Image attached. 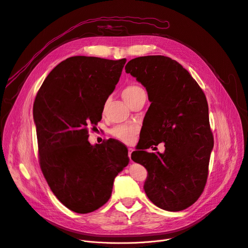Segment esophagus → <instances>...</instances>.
<instances>
[{
    "mask_svg": "<svg viewBox=\"0 0 248 248\" xmlns=\"http://www.w3.org/2000/svg\"><path fill=\"white\" fill-rule=\"evenodd\" d=\"M132 152H133V149H132V148H129V149H128V155H129V158H130V159H131Z\"/></svg>",
    "mask_w": 248,
    "mask_h": 248,
    "instance_id": "esophagus-1",
    "label": "esophagus"
}]
</instances>
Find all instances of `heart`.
<instances>
[{"mask_svg":"<svg viewBox=\"0 0 248 248\" xmlns=\"http://www.w3.org/2000/svg\"><path fill=\"white\" fill-rule=\"evenodd\" d=\"M144 91L142 89V87H140L137 84H130L127 85L123 92V98L125 99V101H129L131 100L133 97H135L136 95L140 92ZM137 133V128L134 125H130V124H125V125H118L115 126L114 128L111 129L110 131V134L114 137L116 138L124 143H131L134 139L135 135Z\"/></svg>","mask_w":248,"mask_h":248,"instance_id":"heart-1","label":"heart"}]
</instances>
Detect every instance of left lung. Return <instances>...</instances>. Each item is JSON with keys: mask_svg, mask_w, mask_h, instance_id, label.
Here are the masks:
<instances>
[{"mask_svg": "<svg viewBox=\"0 0 248 248\" xmlns=\"http://www.w3.org/2000/svg\"><path fill=\"white\" fill-rule=\"evenodd\" d=\"M125 70L146 87L151 101L148 140L131 159L148 170L144 189L149 200L165 211H183L203 192L214 148L205 95L188 71L168 56H140ZM161 141L163 155L145 151Z\"/></svg>", "mask_w": 248, "mask_h": 248, "instance_id": "1", "label": "left lung"}]
</instances>
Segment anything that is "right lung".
<instances>
[{"label":"right lung","instance_id":"right-lung-1","mask_svg":"<svg viewBox=\"0 0 248 248\" xmlns=\"http://www.w3.org/2000/svg\"><path fill=\"white\" fill-rule=\"evenodd\" d=\"M126 59L72 56L46 76L33 103L40 166L54 196L70 211L88 214L111 197L128 150L115 140L92 146L87 126L102 118Z\"/></svg>","mask_w":248,"mask_h":248}]
</instances>
